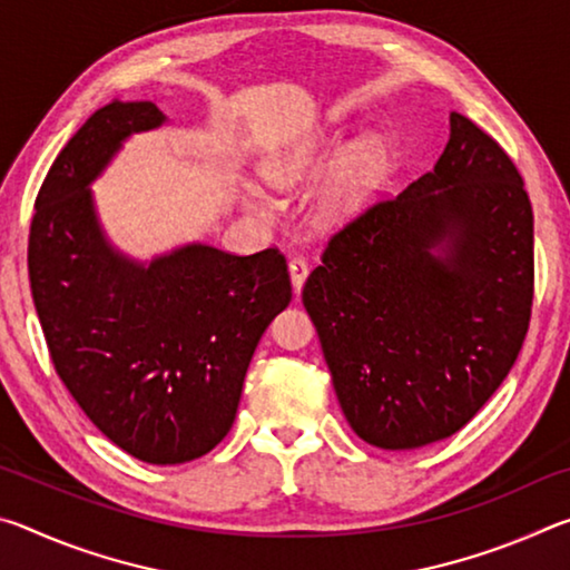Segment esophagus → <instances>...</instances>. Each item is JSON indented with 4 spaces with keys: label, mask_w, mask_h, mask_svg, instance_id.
Returning <instances> with one entry per match:
<instances>
[{
    "label": "esophagus",
    "mask_w": 570,
    "mask_h": 570,
    "mask_svg": "<svg viewBox=\"0 0 570 570\" xmlns=\"http://www.w3.org/2000/svg\"><path fill=\"white\" fill-rule=\"evenodd\" d=\"M288 274H292V286H294V294H298L304 288V282L308 276V264L304 262V258H292L288 262Z\"/></svg>",
    "instance_id": "34e87169"
}]
</instances>
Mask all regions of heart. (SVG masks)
Instances as JSON below:
<instances>
[{"mask_svg":"<svg viewBox=\"0 0 570 570\" xmlns=\"http://www.w3.org/2000/svg\"><path fill=\"white\" fill-rule=\"evenodd\" d=\"M326 158L324 140H308L302 146H292L274 153L262 163L264 178L282 190H292L302 186L304 180L314 178ZM390 170V150L382 138H366L354 146L350 156L344 158L340 170L326 180V186L316 200L320 218L326 224H342L370 204V198L380 190L384 176ZM244 200L250 210L264 214L266 198L256 188H246Z\"/></svg>","mask_w":570,"mask_h":570,"instance_id":"obj_1","label":"heart"}]
</instances>
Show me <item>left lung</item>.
Instances as JSON below:
<instances>
[{
  "label": "left lung",
  "mask_w": 570,
  "mask_h": 570,
  "mask_svg": "<svg viewBox=\"0 0 570 570\" xmlns=\"http://www.w3.org/2000/svg\"><path fill=\"white\" fill-rule=\"evenodd\" d=\"M302 302L352 430L455 435L508 377L533 306V208L508 153L450 112L435 168L334 234Z\"/></svg>",
  "instance_id": "obj_1"
}]
</instances>
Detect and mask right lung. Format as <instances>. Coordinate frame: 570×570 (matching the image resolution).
Listing matches in <instances>:
<instances>
[{
    "instance_id": "1",
    "label": "right lung",
    "mask_w": 570,
    "mask_h": 570,
    "mask_svg": "<svg viewBox=\"0 0 570 570\" xmlns=\"http://www.w3.org/2000/svg\"><path fill=\"white\" fill-rule=\"evenodd\" d=\"M166 122L112 100L55 158L35 200L30 286L57 374L105 438L178 465L228 435L256 344L292 302L286 258L186 244L138 262L110 244L90 186L122 142Z\"/></svg>"
}]
</instances>
